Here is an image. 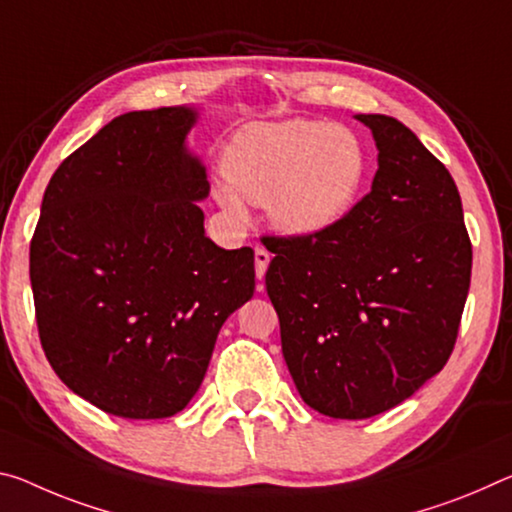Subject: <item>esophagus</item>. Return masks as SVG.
Segmentation results:
<instances>
[{"label": "esophagus", "mask_w": 512, "mask_h": 512, "mask_svg": "<svg viewBox=\"0 0 512 512\" xmlns=\"http://www.w3.org/2000/svg\"><path fill=\"white\" fill-rule=\"evenodd\" d=\"M269 262H271L269 250L257 248V250H255V273H257V278H259V280H264L266 269H269Z\"/></svg>", "instance_id": "1"}]
</instances>
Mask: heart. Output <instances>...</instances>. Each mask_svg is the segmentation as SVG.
Instances as JSON below:
<instances>
[{
  "instance_id": "1",
  "label": "heart",
  "mask_w": 512,
  "mask_h": 512,
  "mask_svg": "<svg viewBox=\"0 0 512 512\" xmlns=\"http://www.w3.org/2000/svg\"><path fill=\"white\" fill-rule=\"evenodd\" d=\"M230 186L216 191L232 221H246V205H264L285 237H312L342 221L358 198L367 154L358 136L312 120L253 125L237 134L225 157Z\"/></svg>"
}]
</instances>
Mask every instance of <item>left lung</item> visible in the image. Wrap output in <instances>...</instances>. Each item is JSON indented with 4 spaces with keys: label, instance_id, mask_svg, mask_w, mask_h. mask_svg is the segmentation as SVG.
Here are the masks:
<instances>
[{
    "label": "left lung",
    "instance_id": "1",
    "mask_svg": "<svg viewBox=\"0 0 512 512\" xmlns=\"http://www.w3.org/2000/svg\"><path fill=\"white\" fill-rule=\"evenodd\" d=\"M378 148L371 191L312 237H271L266 291L312 410L369 419L440 373L458 337L472 243L449 170L396 118L358 113Z\"/></svg>",
    "mask_w": 512,
    "mask_h": 512
}]
</instances>
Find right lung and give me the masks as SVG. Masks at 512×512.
<instances>
[{
  "label": "right lung",
  "mask_w": 512,
  "mask_h": 512,
  "mask_svg": "<svg viewBox=\"0 0 512 512\" xmlns=\"http://www.w3.org/2000/svg\"><path fill=\"white\" fill-rule=\"evenodd\" d=\"M198 116L182 104L113 118L56 168L31 239L47 360L116 417L184 410L227 316L255 291L253 248L205 234L207 168L186 145Z\"/></svg>",
  "instance_id": "obj_1"
}]
</instances>
